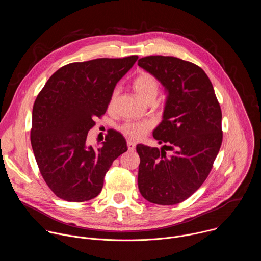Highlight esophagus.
<instances>
[{
  "label": "esophagus",
  "instance_id": "34e87169",
  "mask_svg": "<svg viewBox=\"0 0 261 261\" xmlns=\"http://www.w3.org/2000/svg\"><path fill=\"white\" fill-rule=\"evenodd\" d=\"M127 145H128V150L129 151H134L135 150V142H133V141H131V140H128L127 141Z\"/></svg>",
  "mask_w": 261,
  "mask_h": 261
}]
</instances>
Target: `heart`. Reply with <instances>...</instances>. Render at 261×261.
<instances>
[{
  "mask_svg": "<svg viewBox=\"0 0 261 261\" xmlns=\"http://www.w3.org/2000/svg\"><path fill=\"white\" fill-rule=\"evenodd\" d=\"M132 87L138 96V98L144 102L147 103L150 101H155L158 94H159V84L158 82L146 72H140L138 75L134 79ZM119 94V90L116 89L110 95L109 101H108V108L111 109L114 107L117 97ZM150 124L145 122H128L122 126L123 133L131 138V139H139L143 135L147 133L150 130Z\"/></svg>",
  "mask_w": 261,
  "mask_h": 261,
  "instance_id": "1",
  "label": "heart"
}]
</instances>
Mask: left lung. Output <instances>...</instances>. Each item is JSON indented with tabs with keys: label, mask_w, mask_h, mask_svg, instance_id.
<instances>
[{
	"label": "left lung",
	"mask_w": 261,
	"mask_h": 261,
	"mask_svg": "<svg viewBox=\"0 0 261 261\" xmlns=\"http://www.w3.org/2000/svg\"><path fill=\"white\" fill-rule=\"evenodd\" d=\"M138 66L156 77L167 95L163 120L153 132L165 144L161 150L136 146L138 189L152 203L176 204L200 187L213 167L223 138L220 104L205 72L193 63L150 56L139 59Z\"/></svg>",
	"instance_id": "8db88e82"
}]
</instances>
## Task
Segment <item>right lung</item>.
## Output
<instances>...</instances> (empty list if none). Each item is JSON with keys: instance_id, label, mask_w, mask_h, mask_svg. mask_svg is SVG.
Returning <instances> with one entry per match:
<instances>
[{"instance_id": "right-lung-1", "label": "right lung", "mask_w": 261, "mask_h": 261, "mask_svg": "<svg viewBox=\"0 0 261 261\" xmlns=\"http://www.w3.org/2000/svg\"><path fill=\"white\" fill-rule=\"evenodd\" d=\"M137 59L68 64L53 74L37 96L32 148L42 177L59 198L83 202L98 196L109 167L128 150L124 136L113 129L97 148L86 142L94 120L106 113L116 85Z\"/></svg>"}]
</instances>
